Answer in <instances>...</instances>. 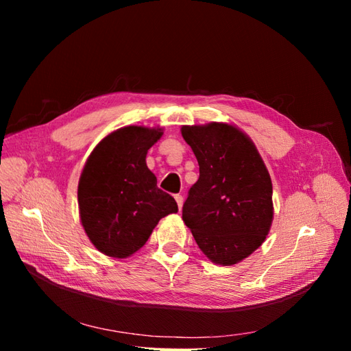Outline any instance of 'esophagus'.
<instances>
[{
  "mask_svg": "<svg viewBox=\"0 0 351 351\" xmlns=\"http://www.w3.org/2000/svg\"><path fill=\"white\" fill-rule=\"evenodd\" d=\"M174 199H176L177 205H178V209H182V206H183V196L182 195H176Z\"/></svg>",
  "mask_w": 351,
  "mask_h": 351,
  "instance_id": "1",
  "label": "esophagus"
}]
</instances>
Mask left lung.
<instances>
[{"label":"left lung","instance_id":"1","mask_svg":"<svg viewBox=\"0 0 351 351\" xmlns=\"http://www.w3.org/2000/svg\"><path fill=\"white\" fill-rule=\"evenodd\" d=\"M199 164V180L183 205V221L199 249L218 265L247 258L267 239L272 183L249 137L224 123L183 125Z\"/></svg>","mask_w":351,"mask_h":351}]
</instances>
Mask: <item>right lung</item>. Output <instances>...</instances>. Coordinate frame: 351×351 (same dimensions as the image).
I'll return each instance as SVG.
<instances>
[{
  "mask_svg": "<svg viewBox=\"0 0 351 351\" xmlns=\"http://www.w3.org/2000/svg\"><path fill=\"white\" fill-rule=\"evenodd\" d=\"M161 136V129L123 127L104 137L83 168L77 189L82 226L107 256H130L159 219L178 210L146 165L147 151Z\"/></svg>",
  "mask_w": 351,
  "mask_h": 351,
  "instance_id": "add662e5",
  "label": "right lung"
}]
</instances>
